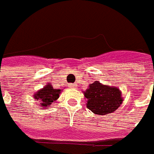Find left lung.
Masks as SVG:
<instances>
[{"label":"left lung","mask_w":154,"mask_h":154,"mask_svg":"<svg viewBox=\"0 0 154 154\" xmlns=\"http://www.w3.org/2000/svg\"><path fill=\"white\" fill-rule=\"evenodd\" d=\"M84 96L88 100V109L100 116L114 112L123 102L121 91L117 88L103 85L99 82L90 84Z\"/></svg>","instance_id":"obj_1"}]
</instances>
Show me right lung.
I'll list each match as a JSON object with an SVG mask.
<instances>
[{"instance_id":"1","label":"right lung","mask_w":154,"mask_h":154,"mask_svg":"<svg viewBox=\"0 0 154 154\" xmlns=\"http://www.w3.org/2000/svg\"><path fill=\"white\" fill-rule=\"evenodd\" d=\"M60 89H56L51 87V85H47L44 88L38 90L36 94H34L35 99L40 102V106L44 108H48L50 104L54 103L59 97L60 94Z\"/></svg>"}]
</instances>
